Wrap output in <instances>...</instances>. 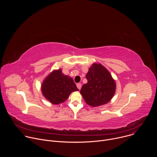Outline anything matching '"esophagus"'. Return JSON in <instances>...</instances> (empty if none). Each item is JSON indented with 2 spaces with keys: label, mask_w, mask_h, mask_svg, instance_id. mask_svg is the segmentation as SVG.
<instances>
[{
  "label": "esophagus",
  "mask_w": 157,
  "mask_h": 157,
  "mask_svg": "<svg viewBox=\"0 0 157 157\" xmlns=\"http://www.w3.org/2000/svg\"><path fill=\"white\" fill-rule=\"evenodd\" d=\"M76 86H77V87H78L79 89H81L82 85H81V83H78V84H76Z\"/></svg>",
  "instance_id": "34e87169"
}]
</instances>
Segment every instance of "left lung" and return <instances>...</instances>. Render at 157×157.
<instances>
[{"label": "left lung", "mask_w": 157, "mask_h": 157, "mask_svg": "<svg viewBox=\"0 0 157 157\" xmlns=\"http://www.w3.org/2000/svg\"><path fill=\"white\" fill-rule=\"evenodd\" d=\"M86 78L87 82L82 86L80 93L89 105L100 106L113 98L116 88L115 80L101 64H93Z\"/></svg>", "instance_id": "1"}]
</instances>
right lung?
<instances>
[{
    "instance_id": "right-lung-1",
    "label": "right lung",
    "mask_w": 157,
    "mask_h": 157,
    "mask_svg": "<svg viewBox=\"0 0 157 157\" xmlns=\"http://www.w3.org/2000/svg\"><path fill=\"white\" fill-rule=\"evenodd\" d=\"M41 89L44 97L53 104L64 102L72 92L79 91L73 79L60 69L53 71L44 79Z\"/></svg>"
}]
</instances>
